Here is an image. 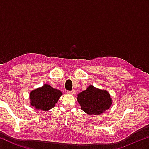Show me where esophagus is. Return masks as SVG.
<instances>
[{
	"label": "esophagus",
	"instance_id": "1",
	"mask_svg": "<svg viewBox=\"0 0 149 149\" xmlns=\"http://www.w3.org/2000/svg\"><path fill=\"white\" fill-rule=\"evenodd\" d=\"M75 90L74 89H73V90H72V91H68V93H70V94H72V95H74V94H75Z\"/></svg>",
	"mask_w": 149,
	"mask_h": 149
}]
</instances>
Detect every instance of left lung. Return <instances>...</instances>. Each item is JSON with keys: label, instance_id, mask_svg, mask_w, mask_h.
<instances>
[{"label": "left lung", "instance_id": "8db88e82", "mask_svg": "<svg viewBox=\"0 0 149 149\" xmlns=\"http://www.w3.org/2000/svg\"><path fill=\"white\" fill-rule=\"evenodd\" d=\"M77 101L81 109L89 115L102 114L112 104V99L108 91L98 89L92 85L78 94Z\"/></svg>", "mask_w": 149, "mask_h": 149}]
</instances>
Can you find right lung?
<instances>
[{
    "mask_svg": "<svg viewBox=\"0 0 149 149\" xmlns=\"http://www.w3.org/2000/svg\"><path fill=\"white\" fill-rule=\"evenodd\" d=\"M62 94L60 91L45 84L30 93L31 105L36 109L49 110L54 107Z\"/></svg>",
    "mask_w": 149,
    "mask_h": 149,
    "instance_id": "obj_1",
    "label": "right lung"
}]
</instances>
